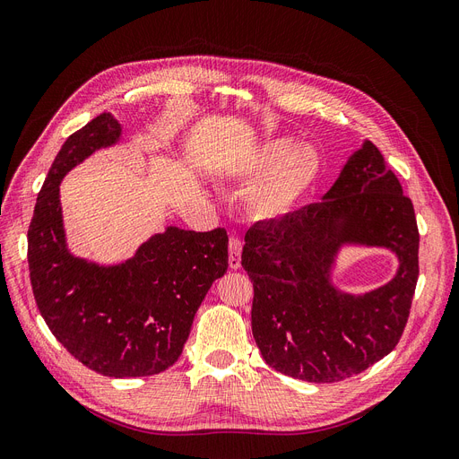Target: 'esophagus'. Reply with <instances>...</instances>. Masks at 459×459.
I'll return each instance as SVG.
<instances>
[{"instance_id": "1", "label": "esophagus", "mask_w": 459, "mask_h": 459, "mask_svg": "<svg viewBox=\"0 0 459 459\" xmlns=\"http://www.w3.org/2000/svg\"><path fill=\"white\" fill-rule=\"evenodd\" d=\"M229 264L232 270L242 266V240L238 236H230L229 240Z\"/></svg>"}]
</instances>
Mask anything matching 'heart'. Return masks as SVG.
I'll return each mask as SVG.
<instances>
[{
	"instance_id": "obj_1",
	"label": "heart",
	"mask_w": 459,
	"mask_h": 459,
	"mask_svg": "<svg viewBox=\"0 0 459 459\" xmlns=\"http://www.w3.org/2000/svg\"><path fill=\"white\" fill-rule=\"evenodd\" d=\"M323 172L318 152L309 144L294 146L289 138H273L246 153L223 172V180L236 184L256 182L246 204L253 217L273 221L290 213L315 187Z\"/></svg>"
}]
</instances>
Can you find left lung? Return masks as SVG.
Masks as SVG:
<instances>
[{
  "mask_svg": "<svg viewBox=\"0 0 459 459\" xmlns=\"http://www.w3.org/2000/svg\"><path fill=\"white\" fill-rule=\"evenodd\" d=\"M418 240L411 198L369 141L349 155L321 203L255 223L242 266L264 362L307 383H335L390 354L409 318ZM345 247L388 248L398 258L394 277L360 295L340 290L333 270Z\"/></svg>",
  "mask_w": 459,
  "mask_h": 459,
  "instance_id": "left-lung-1",
  "label": "left lung"
}]
</instances>
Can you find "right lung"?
I'll return each mask as SVG.
<instances>
[{"label":"right lung","mask_w":459,"mask_h":459,"mask_svg":"<svg viewBox=\"0 0 459 459\" xmlns=\"http://www.w3.org/2000/svg\"><path fill=\"white\" fill-rule=\"evenodd\" d=\"M124 127L105 112L73 133L56 155L28 230V263L39 311L78 362L105 377H148L184 351L196 309L229 268L225 229L167 227L117 264L76 256L67 246L59 184Z\"/></svg>","instance_id":"right-lung-1"}]
</instances>
